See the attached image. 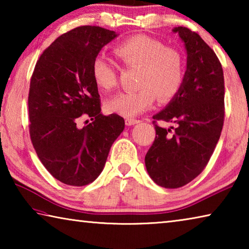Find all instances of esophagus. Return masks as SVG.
Instances as JSON below:
<instances>
[{
	"label": "esophagus",
	"instance_id": "esophagus-1",
	"mask_svg": "<svg viewBox=\"0 0 249 249\" xmlns=\"http://www.w3.org/2000/svg\"><path fill=\"white\" fill-rule=\"evenodd\" d=\"M138 123H141L140 120H135V119H126L125 120V124L127 126H132L135 124H138Z\"/></svg>",
	"mask_w": 249,
	"mask_h": 249
}]
</instances>
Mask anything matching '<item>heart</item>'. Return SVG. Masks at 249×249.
<instances>
[{
  "mask_svg": "<svg viewBox=\"0 0 249 249\" xmlns=\"http://www.w3.org/2000/svg\"><path fill=\"white\" fill-rule=\"evenodd\" d=\"M115 54L122 64L138 68L137 87L140 90L124 92L113 96L105 103L108 113L133 117L148 109L156 96L160 102L174 98L182 86L184 60L182 54L168 48L161 41L146 35H136L117 45ZM92 78L99 89L109 91L116 84V69L104 54L92 62Z\"/></svg>",
  "mask_w": 249,
  "mask_h": 249,
  "instance_id": "b5f03b06",
  "label": "heart"
}]
</instances>
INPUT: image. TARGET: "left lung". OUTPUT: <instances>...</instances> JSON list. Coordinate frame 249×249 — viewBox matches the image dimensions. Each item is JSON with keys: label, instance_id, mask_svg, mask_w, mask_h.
I'll use <instances>...</instances> for the list:
<instances>
[{"label": "left lung", "instance_id": "left-lung-1", "mask_svg": "<svg viewBox=\"0 0 249 249\" xmlns=\"http://www.w3.org/2000/svg\"><path fill=\"white\" fill-rule=\"evenodd\" d=\"M187 52L182 86L166 107L153 116L176 125H156V137L145 156L154 182L176 189L199 176L220 140L224 122V75L209 45L187 27H175Z\"/></svg>", "mask_w": 249, "mask_h": 249}]
</instances>
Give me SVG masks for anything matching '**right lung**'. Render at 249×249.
I'll return each instance as SVG.
<instances>
[{"mask_svg": "<svg viewBox=\"0 0 249 249\" xmlns=\"http://www.w3.org/2000/svg\"><path fill=\"white\" fill-rule=\"evenodd\" d=\"M119 34L80 26L64 34L39 57L29 87V134L50 175L74 187L98 178L109 149L124 130V119L101 112L92 62ZM92 122L83 128L79 117Z\"/></svg>", "mask_w": 249, "mask_h": 249, "instance_id": "right-lung-1", "label": "right lung"}]
</instances>
